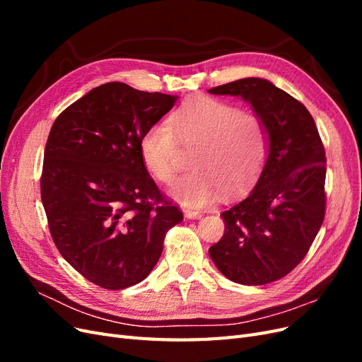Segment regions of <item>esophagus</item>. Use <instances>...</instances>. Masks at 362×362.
<instances>
[{
	"label": "esophagus",
	"mask_w": 362,
	"mask_h": 362,
	"mask_svg": "<svg viewBox=\"0 0 362 362\" xmlns=\"http://www.w3.org/2000/svg\"><path fill=\"white\" fill-rule=\"evenodd\" d=\"M184 214H185V217H189V218L202 217V213L199 210H184Z\"/></svg>",
	"instance_id": "esophagus-1"
}]
</instances>
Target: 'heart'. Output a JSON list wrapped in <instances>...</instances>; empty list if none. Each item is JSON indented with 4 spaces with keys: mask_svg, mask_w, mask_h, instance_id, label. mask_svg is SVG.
Masks as SVG:
<instances>
[{
    "mask_svg": "<svg viewBox=\"0 0 362 362\" xmlns=\"http://www.w3.org/2000/svg\"><path fill=\"white\" fill-rule=\"evenodd\" d=\"M178 141L185 148L194 146L192 170L172 189L173 198L189 206L208 204L218 190L237 194L250 187L270 152L269 129L258 115L206 96L181 105L169 122L158 120L141 134V161L160 182L170 184L177 175Z\"/></svg>",
    "mask_w": 362,
    "mask_h": 362,
    "instance_id": "heart-1",
    "label": "heart"
}]
</instances>
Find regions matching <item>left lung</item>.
Instances as JSON below:
<instances>
[{
  "label": "left lung",
  "mask_w": 362,
  "mask_h": 362,
  "mask_svg": "<svg viewBox=\"0 0 362 362\" xmlns=\"http://www.w3.org/2000/svg\"><path fill=\"white\" fill-rule=\"evenodd\" d=\"M242 96L264 120L270 152L254 189L221 214L223 237L208 252L223 275L243 286L278 281L308 254L326 213V157L306 107L262 78L208 90Z\"/></svg>",
  "instance_id": "left-lung-1"
}]
</instances>
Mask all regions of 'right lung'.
<instances>
[{"label": "right lung", "mask_w": 362, "mask_h": 362, "mask_svg": "<svg viewBox=\"0 0 362 362\" xmlns=\"http://www.w3.org/2000/svg\"><path fill=\"white\" fill-rule=\"evenodd\" d=\"M177 96L105 83L71 104L52 124L40 196L62 257L107 290L144 281L166 233L182 222L149 177L139 141Z\"/></svg>", "instance_id": "add662e5"}]
</instances>
